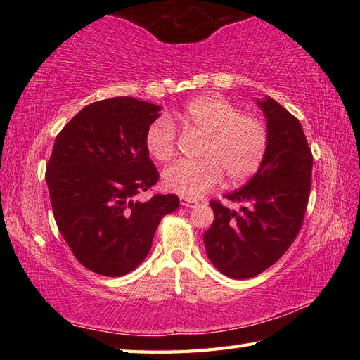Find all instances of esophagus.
I'll use <instances>...</instances> for the list:
<instances>
[{"mask_svg": "<svg viewBox=\"0 0 360 360\" xmlns=\"http://www.w3.org/2000/svg\"><path fill=\"white\" fill-rule=\"evenodd\" d=\"M198 202L195 200H190V198H184L181 196V205L182 207H195Z\"/></svg>", "mask_w": 360, "mask_h": 360, "instance_id": "34e87169", "label": "esophagus"}]
</instances>
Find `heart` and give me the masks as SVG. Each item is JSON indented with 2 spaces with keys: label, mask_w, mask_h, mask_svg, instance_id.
I'll list each match as a JSON object with an SVG mask.
<instances>
[{
  "label": "heart",
  "mask_w": 360,
  "mask_h": 360,
  "mask_svg": "<svg viewBox=\"0 0 360 360\" xmlns=\"http://www.w3.org/2000/svg\"><path fill=\"white\" fill-rule=\"evenodd\" d=\"M176 122L186 134L201 136L196 160H179L162 174L168 192L196 200L217 187L223 176L227 184H241L262 165L269 147L264 122L241 112L223 97H200L187 103ZM145 148L159 162H168L176 153L173 122L159 116L147 127Z\"/></svg>",
  "instance_id": "1"
}]
</instances>
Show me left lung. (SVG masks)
<instances>
[{"label": "left lung", "instance_id": "left-lung-1", "mask_svg": "<svg viewBox=\"0 0 360 360\" xmlns=\"http://www.w3.org/2000/svg\"><path fill=\"white\" fill-rule=\"evenodd\" d=\"M257 103L269 129L266 156L254 178L226 196L243 204L240 212L210 201L215 219L204 233L212 264L236 280L278 262L302 229L311 190L312 153L300 122L271 97Z\"/></svg>", "mask_w": 360, "mask_h": 360}]
</instances>
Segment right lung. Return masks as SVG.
Returning a JSON list of instances; mask_svg holds the SVG:
<instances>
[{"label":"right lung","instance_id":"obj_1","mask_svg":"<svg viewBox=\"0 0 360 360\" xmlns=\"http://www.w3.org/2000/svg\"><path fill=\"white\" fill-rule=\"evenodd\" d=\"M160 106L114 97L85 106L56 137L46 170L53 218L74 257L103 277L136 269L176 195L136 196L159 181L145 131Z\"/></svg>","mask_w":360,"mask_h":360}]
</instances>
